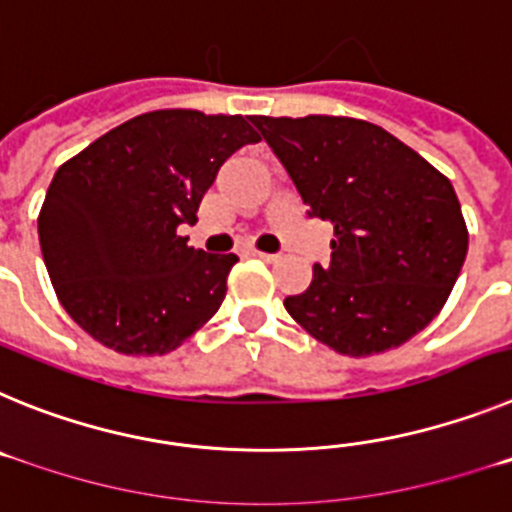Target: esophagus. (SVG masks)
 I'll return each instance as SVG.
<instances>
[{
  "mask_svg": "<svg viewBox=\"0 0 512 512\" xmlns=\"http://www.w3.org/2000/svg\"><path fill=\"white\" fill-rule=\"evenodd\" d=\"M253 256H259L261 261H277L279 259V253H266V251H253Z\"/></svg>",
  "mask_w": 512,
  "mask_h": 512,
  "instance_id": "34e87169",
  "label": "esophagus"
}]
</instances>
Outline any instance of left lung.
Listing matches in <instances>:
<instances>
[{
	"instance_id": "8db88e82",
	"label": "left lung",
	"mask_w": 512,
	"mask_h": 512,
	"mask_svg": "<svg viewBox=\"0 0 512 512\" xmlns=\"http://www.w3.org/2000/svg\"><path fill=\"white\" fill-rule=\"evenodd\" d=\"M251 122L292 176L312 217L333 225L330 266L315 264L284 307L336 354H384L436 318L469 248L451 182L420 153L356 117Z\"/></svg>"
}]
</instances>
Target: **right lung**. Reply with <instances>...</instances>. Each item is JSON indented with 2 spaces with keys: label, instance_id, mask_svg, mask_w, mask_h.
<instances>
[{
  "label": "right lung",
  "instance_id": "right-lung-1",
  "mask_svg": "<svg viewBox=\"0 0 512 512\" xmlns=\"http://www.w3.org/2000/svg\"><path fill=\"white\" fill-rule=\"evenodd\" d=\"M259 133L243 115L153 110L58 166L38 215L58 302L94 341L164 356L220 310L235 253L187 246L225 158Z\"/></svg>",
  "mask_w": 512,
  "mask_h": 512
}]
</instances>
